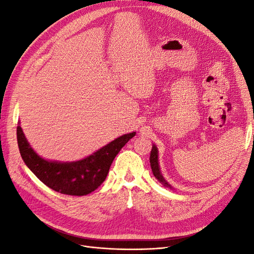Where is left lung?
<instances>
[{
	"mask_svg": "<svg viewBox=\"0 0 254 254\" xmlns=\"http://www.w3.org/2000/svg\"><path fill=\"white\" fill-rule=\"evenodd\" d=\"M150 166H151V171H152V174L153 176L156 177V178L163 184L164 187L166 188H172L170 184H168L164 178L162 177V175H161L160 173V168H159V163H158V149L155 145L152 146V149H151V152H150Z\"/></svg>",
	"mask_w": 254,
	"mask_h": 254,
	"instance_id": "8db88e82",
	"label": "left lung"
}]
</instances>
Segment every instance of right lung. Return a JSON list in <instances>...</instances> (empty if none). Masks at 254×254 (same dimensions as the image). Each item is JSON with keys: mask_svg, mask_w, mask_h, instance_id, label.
I'll return each mask as SVG.
<instances>
[{"mask_svg": "<svg viewBox=\"0 0 254 254\" xmlns=\"http://www.w3.org/2000/svg\"><path fill=\"white\" fill-rule=\"evenodd\" d=\"M135 132L124 134L97 150L90 157L71 163L51 162L40 158L30 147L20 126L17 139L21 157L37 178L61 194L83 196L92 193L105 181L119 151Z\"/></svg>", "mask_w": 254, "mask_h": 254, "instance_id": "add662e5", "label": "right lung"}]
</instances>
